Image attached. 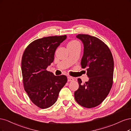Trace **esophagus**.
Segmentation results:
<instances>
[{
  "mask_svg": "<svg viewBox=\"0 0 131 131\" xmlns=\"http://www.w3.org/2000/svg\"><path fill=\"white\" fill-rule=\"evenodd\" d=\"M67 81H68V82H71V81H74V78H72V77L69 76L68 77H67Z\"/></svg>",
  "mask_w": 131,
  "mask_h": 131,
  "instance_id": "1",
  "label": "esophagus"
}]
</instances>
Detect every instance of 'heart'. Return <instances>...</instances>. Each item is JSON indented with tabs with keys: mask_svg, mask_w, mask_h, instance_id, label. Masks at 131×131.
<instances>
[{
	"mask_svg": "<svg viewBox=\"0 0 131 131\" xmlns=\"http://www.w3.org/2000/svg\"><path fill=\"white\" fill-rule=\"evenodd\" d=\"M80 45L79 42H78L76 40H72L69 42V43L67 44V46H75V45Z\"/></svg>",
	"mask_w": 131,
	"mask_h": 131,
	"instance_id": "heart-1",
	"label": "heart"
}]
</instances>
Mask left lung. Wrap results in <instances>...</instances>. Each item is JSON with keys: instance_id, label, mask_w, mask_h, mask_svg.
<instances>
[{"instance_id": "left-lung-1", "label": "left lung", "mask_w": 131, "mask_h": 131, "mask_svg": "<svg viewBox=\"0 0 131 131\" xmlns=\"http://www.w3.org/2000/svg\"><path fill=\"white\" fill-rule=\"evenodd\" d=\"M84 46L81 60L83 69L86 68L89 81L82 84L78 78L79 88L74 99L82 106L91 108L97 106L107 97L113 85L114 60L108 46L95 36L78 34Z\"/></svg>"}]
</instances>
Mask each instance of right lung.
I'll use <instances>...</instances> for the list:
<instances>
[{"instance_id": "add662e5", "label": "right lung", "mask_w": 131, "mask_h": 131, "mask_svg": "<svg viewBox=\"0 0 131 131\" xmlns=\"http://www.w3.org/2000/svg\"><path fill=\"white\" fill-rule=\"evenodd\" d=\"M66 35L48 36L34 41L23 53L21 69L24 90L32 102L41 109L51 107L66 83L65 75L56 76L46 70Z\"/></svg>"}]
</instances>
